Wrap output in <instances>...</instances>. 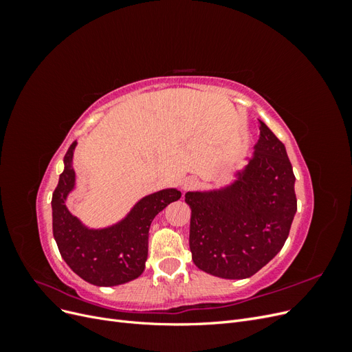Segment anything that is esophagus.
Instances as JSON below:
<instances>
[{"label": "esophagus", "instance_id": "esophagus-1", "mask_svg": "<svg viewBox=\"0 0 352 352\" xmlns=\"http://www.w3.org/2000/svg\"><path fill=\"white\" fill-rule=\"evenodd\" d=\"M197 184H198V180L195 177L188 176L182 180V182H180V186H182L184 190H189V189H192L194 186H197Z\"/></svg>", "mask_w": 352, "mask_h": 352}]
</instances>
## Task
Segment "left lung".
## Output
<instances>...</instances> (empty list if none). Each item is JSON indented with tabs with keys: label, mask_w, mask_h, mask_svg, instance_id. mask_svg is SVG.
I'll list each match as a JSON object with an SVG mask.
<instances>
[{
	"label": "left lung",
	"mask_w": 352,
	"mask_h": 352,
	"mask_svg": "<svg viewBox=\"0 0 352 352\" xmlns=\"http://www.w3.org/2000/svg\"><path fill=\"white\" fill-rule=\"evenodd\" d=\"M258 129L252 155L229 185L185 194L192 260L221 279H247L264 267L282 250L296 212L286 148L261 120Z\"/></svg>",
	"instance_id": "obj_1"
}]
</instances>
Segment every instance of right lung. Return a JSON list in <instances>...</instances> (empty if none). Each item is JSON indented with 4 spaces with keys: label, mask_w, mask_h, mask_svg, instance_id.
<instances>
[{
    "label": "right lung",
    "mask_w": 352,
    "mask_h": 352,
    "mask_svg": "<svg viewBox=\"0 0 352 352\" xmlns=\"http://www.w3.org/2000/svg\"><path fill=\"white\" fill-rule=\"evenodd\" d=\"M74 141L65 155V170L52 194V233L63 260L79 278L95 286H117L140 278L148 257L151 221L182 194L166 188L145 195L127 214L105 228H89L73 216L66 201L76 188L73 168Z\"/></svg>",
    "instance_id": "right-lung-1"
}]
</instances>
